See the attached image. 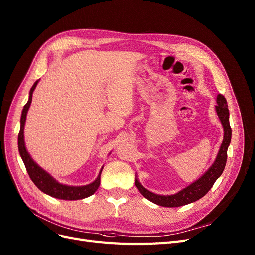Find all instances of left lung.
<instances>
[{
    "instance_id": "obj_1",
    "label": "left lung",
    "mask_w": 255,
    "mask_h": 255,
    "mask_svg": "<svg viewBox=\"0 0 255 255\" xmlns=\"http://www.w3.org/2000/svg\"><path fill=\"white\" fill-rule=\"evenodd\" d=\"M216 101H217V105L215 107L216 113L224 127V140L221 145V148H219L216 159L211 168H210L199 179L190 184L189 187L184 188L183 190L176 193V194L168 195V196L154 194V193L143 188L141 186V183H140L136 178V181H135L136 187L146 199H148L158 206L169 207V208L188 205L190 203H193V201L198 200L201 197H204L209 192V190L212 188L216 179L221 176L226 166L227 150L231 141L232 130L229 124V110H228V104H227L226 98L222 94H218Z\"/></svg>"
}]
</instances>
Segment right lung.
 <instances>
[{"label":"right lung","instance_id":"obj_1","mask_svg":"<svg viewBox=\"0 0 255 255\" xmlns=\"http://www.w3.org/2000/svg\"><path fill=\"white\" fill-rule=\"evenodd\" d=\"M38 82L39 80H37L32 85L31 90L29 92V99L27 103L24 105V109L22 111V116H21V128L19 131V137H17V146H19V152L22 157V160L25 164V168L27 170V173L32 182L36 184L42 192L46 193V194L49 196L59 198V199H65V200H77V199L89 197L93 195L99 188L100 175H101L102 169L98 175L97 179H96L94 182L87 184V186H83V187L65 186V184L59 183L55 178H52L47 172H45L42 168H40V166L32 160V158L30 157L28 152L26 151L25 143H24V126L26 121V115H27V112L32 100V93L34 89H36Z\"/></svg>","mask_w":255,"mask_h":255}]
</instances>
